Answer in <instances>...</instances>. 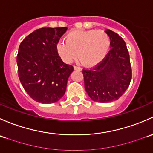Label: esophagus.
Instances as JSON below:
<instances>
[{
	"label": "esophagus",
	"mask_w": 153,
	"mask_h": 153,
	"mask_svg": "<svg viewBox=\"0 0 153 153\" xmlns=\"http://www.w3.org/2000/svg\"><path fill=\"white\" fill-rule=\"evenodd\" d=\"M74 70H78V71H82V68L80 67H79V66H76L74 65Z\"/></svg>",
	"instance_id": "1"
}]
</instances>
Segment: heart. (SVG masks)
Here are the masks:
<instances>
[{"mask_svg":"<svg viewBox=\"0 0 153 153\" xmlns=\"http://www.w3.org/2000/svg\"><path fill=\"white\" fill-rule=\"evenodd\" d=\"M65 42L56 45V52L65 63L77 57L82 65L94 66L102 62L109 51L110 37L102 30H72L65 37Z\"/></svg>","mask_w":153,"mask_h":153,"instance_id":"heart-1","label":"heart"}]
</instances>
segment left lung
Returning a JSON list of instances; mask_svg holds the SVG:
<instances>
[{"mask_svg":"<svg viewBox=\"0 0 153 153\" xmlns=\"http://www.w3.org/2000/svg\"><path fill=\"white\" fill-rule=\"evenodd\" d=\"M105 32L111 49L105 59L92 69H83L85 88L91 100L101 103L117 100L130 85L132 69L130 55L123 39L113 31Z\"/></svg>","mask_w":153,"mask_h":153,"instance_id":"1","label":"left lung"}]
</instances>
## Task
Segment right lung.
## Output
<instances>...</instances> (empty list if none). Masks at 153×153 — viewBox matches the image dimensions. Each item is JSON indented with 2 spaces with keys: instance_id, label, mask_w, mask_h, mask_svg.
Here are the masks:
<instances>
[{
  "instance_id": "obj_1",
  "label": "right lung",
  "mask_w": 153,
  "mask_h": 153,
  "mask_svg": "<svg viewBox=\"0 0 153 153\" xmlns=\"http://www.w3.org/2000/svg\"><path fill=\"white\" fill-rule=\"evenodd\" d=\"M67 29L41 28L20 44L17 56L18 76L26 92L36 102L54 103L65 94L74 67L62 62L56 45Z\"/></svg>"
}]
</instances>
